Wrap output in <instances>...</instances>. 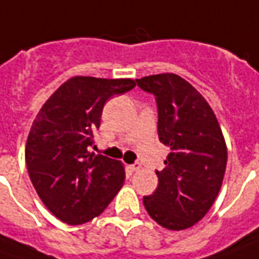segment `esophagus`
Returning <instances> with one entry per match:
<instances>
[{
	"label": "esophagus",
	"instance_id": "obj_1",
	"mask_svg": "<svg viewBox=\"0 0 259 259\" xmlns=\"http://www.w3.org/2000/svg\"><path fill=\"white\" fill-rule=\"evenodd\" d=\"M129 168L132 169V171H139L140 168H142V164L140 162H135V164H132V165H129Z\"/></svg>",
	"mask_w": 259,
	"mask_h": 259
}]
</instances>
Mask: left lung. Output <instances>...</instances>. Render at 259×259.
I'll return each mask as SVG.
<instances>
[{"mask_svg":"<svg viewBox=\"0 0 259 259\" xmlns=\"http://www.w3.org/2000/svg\"><path fill=\"white\" fill-rule=\"evenodd\" d=\"M136 84L155 97L158 139L171 148L165 167L155 171L157 189L143 203L162 227L184 230L218 198L227 164L223 133L206 99L180 75H148Z\"/></svg>","mask_w":259,"mask_h":259,"instance_id":"1","label":"left lung"}]
</instances>
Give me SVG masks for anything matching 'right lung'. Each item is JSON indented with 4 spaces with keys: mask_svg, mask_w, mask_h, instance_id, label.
Segmentation results:
<instances>
[{
    "mask_svg": "<svg viewBox=\"0 0 259 259\" xmlns=\"http://www.w3.org/2000/svg\"><path fill=\"white\" fill-rule=\"evenodd\" d=\"M133 79L74 77L41 106L25 150L36 192L49 210L67 224L99 216L124 181L122 162L88 151L106 101L133 90Z\"/></svg>",
    "mask_w": 259,
    "mask_h": 259,
    "instance_id": "1",
    "label": "right lung"
}]
</instances>
